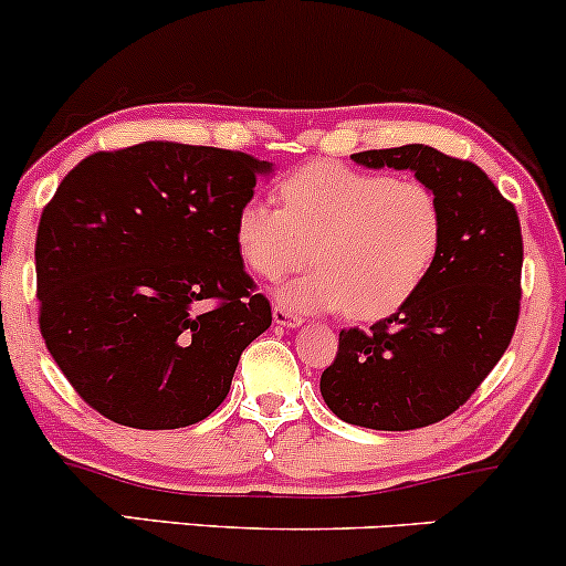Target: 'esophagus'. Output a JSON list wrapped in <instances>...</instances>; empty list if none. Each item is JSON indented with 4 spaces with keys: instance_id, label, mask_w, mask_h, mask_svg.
Wrapping results in <instances>:
<instances>
[{
    "instance_id": "34e87169",
    "label": "esophagus",
    "mask_w": 566,
    "mask_h": 566,
    "mask_svg": "<svg viewBox=\"0 0 566 566\" xmlns=\"http://www.w3.org/2000/svg\"><path fill=\"white\" fill-rule=\"evenodd\" d=\"M274 324H279V327H297V324H303V319L297 314H292V311L287 308H274Z\"/></svg>"
}]
</instances>
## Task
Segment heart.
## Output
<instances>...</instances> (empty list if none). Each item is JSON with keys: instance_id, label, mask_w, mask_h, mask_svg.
Returning <instances> with one entry per match:
<instances>
[{"instance_id": "obj_1", "label": "heart", "mask_w": 566, "mask_h": 566, "mask_svg": "<svg viewBox=\"0 0 566 566\" xmlns=\"http://www.w3.org/2000/svg\"><path fill=\"white\" fill-rule=\"evenodd\" d=\"M282 207L247 199L233 242L255 276L282 279L314 255L316 271L279 287L295 311L391 316L423 287L444 242L439 197L420 180H394L343 161H314L279 186Z\"/></svg>"}]
</instances>
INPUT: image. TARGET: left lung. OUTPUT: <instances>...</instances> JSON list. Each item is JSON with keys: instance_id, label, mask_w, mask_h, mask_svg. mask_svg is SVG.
Instances as JSON below:
<instances>
[{"instance_id": "left-lung-1", "label": "left lung", "mask_w": 566, "mask_h": 566, "mask_svg": "<svg viewBox=\"0 0 566 566\" xmlns=\"http://www.w3.org/2000/svg\"><path fill=\"white\" fill-rule=\"evenodd\" d=\"M350 159L412 170L439 197L444 242L412 301L369 329H343L319 388L350 426L412 431L465 405L509 348L522 301V226L473 161L423 143Z\"/></svg>"}]
</instances>
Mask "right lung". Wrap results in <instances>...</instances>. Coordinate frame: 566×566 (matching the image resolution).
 I'll list each match as a JSON object with an SVG mask.
<instances>
[{
    "label": "right lung",
    "mask_w": 566,
    "mask_h": 566,
    "mask_svg": "<svg viewBox=\"0 0 566 566\" xmlns=\"http://www.w3.org/2000/svg\"><path fill=\"white\" fill-rule=\"evenodd\" d=\"M274 170L242 151L146 140L82 159L36 231L39 329L74 391L119 426L205 420L271 327L233 242Z\"/></svg>",
    "instance_id": "obj_1"
}]
</instances>
